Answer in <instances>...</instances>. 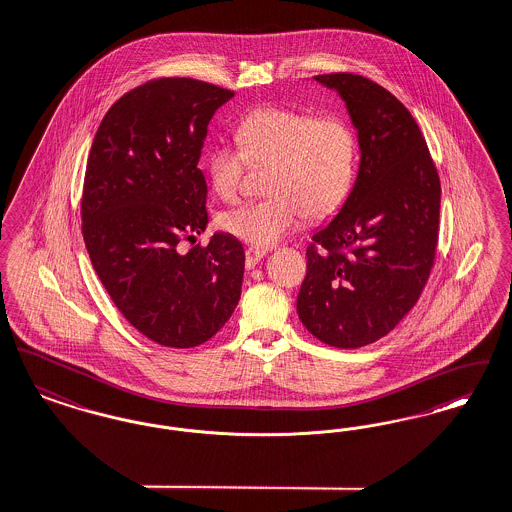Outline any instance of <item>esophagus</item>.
I'll use <instances>...</instances> for the list:
<instances>
[{
    "mask_svg": "<svg viewBox=\"0 0 512 512\" xmlns=\"http://www.w3.org/2000/svg\"><path fill=\"white\" fill-rule=\"evenodd\" d=\"M244 256H246V268L252 269L260 260H264L266 256H268V250H264V248H256V246H250V248H246V252H244Z\"/></svg>",
    "mask_w": 512,
    "mask_h": 512,
    "instance_id": "esophagus-1",
    "label": "esophagus"
}]
</instances>
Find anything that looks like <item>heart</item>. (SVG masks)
Wrapping results in <instances>:
<instances>
[{"label":"heart","instance_id":"obj_1","mask_svg":"<svg viewBox=\"0 0 512 512\" xmlns=\"http://www.w3.org/2000/svg\"><path fill=\"white\" fill-rule=\"evenodd\" d=\"M237 142H219L208 156L212 189L225 202L243 192L246 162L271 165L268 198L225 212L221 227L252 246H273L296 231L304 216L331 214L347 196L356 140L337 115L291 109H256L237 127Z\"/></svg>","mask_w":512,"mask_h":512}]
</instances>
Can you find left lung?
Returning a JSON list of instances; mask_svg holds the SVG:
<instances>
[{
    "label": "left lung",
    "instance_id": "8db88e82",
    "mask_svg": "<svg viewBox=\"0 0 512 512\" xmlns=\"http://www.w3.org/2000/svg\"><path fill=\"white\" fill-rule=\"evenodd\" d=\"M358 133L360 165L339 214L312 237L296 298L325 345L358 349L385 337L430 277L441 185L414 117L383 86L352 73L318 75Z\"/></svg>",
    "mask_w": 512,
    "mask_h": 512
}]
</instances>
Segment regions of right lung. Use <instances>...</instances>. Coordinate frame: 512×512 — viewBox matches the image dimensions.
<instances>
[{
	"instance_id": "obj_1",
	"label": "right lung",
	"mask_w": 512,
	"mask_h": 512,
	"mask_svg": "<svg viewBox=\"0 0 512 512\" xmlns=\"http://www.w3.org/2000/svg\"><path fill=\"white\" fill-rule=\"evenodd\" d=\"M233 96L194 79L146 82L109 108L88 154V256L127 322L163 347L206 343L241 298L244 250L233 235L177 248L208 227L198 162L214 113Z\"/></svg>"
}]
</instances>
